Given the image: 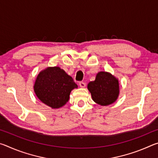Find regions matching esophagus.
I'll return each mask as SVG.
<instances>
[{
	"mask_svg": "<svg viewBox=\"0 0 158 158\" xmlns=\"http://www.w3.org/2000/svg\"><path fill=\"white\" fill-rule=\"evenodd\" d=\"M79 86H80V87H81V88H84V87L85 86V83L83 82V81H81V82H79Z\"/></svg>",
	"mask_w": 158,
	"mask_h": 158,
	"instance_id": "obj_1",
	"label": "esophagus"
}]
</instances>
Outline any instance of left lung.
Listing matches in <instances>:
<instances>
[{"label": "left lung", "instance_id": "left-lung-1", "mask_svg": "<svg viewBox=\"0 0 158 158\" xmlns=\"http://www.w3.org/2000/svg\"><path fill=\"white\" fill-rule=\"evenodd\" d=\"M88 89L91 93L94 102L102 106L111 105L119 94L118 81L110 73L100 72L95 80L88 84Z\"/></svg>", "mask_w": 158, "mask_h": 158}]
</instances>
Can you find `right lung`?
<instances>
[{
	"label": "right lung",
	"mask_w": 158,
	"mask_h": 158,
	"mask_svg": "<svg viewBox=\"0 0 158 158\" xmlns=\"http://www.w3.org/2000/svg\"><path fill=\"white\" fill-rule=\"evenodd\" d=\"M77 88L73 79L59 67L40 73L34 85L37 97L45 105L58 109L68 102L72 90Z\"/></svg>",
	"instance_id": "add662e5"
}]
</instances>
